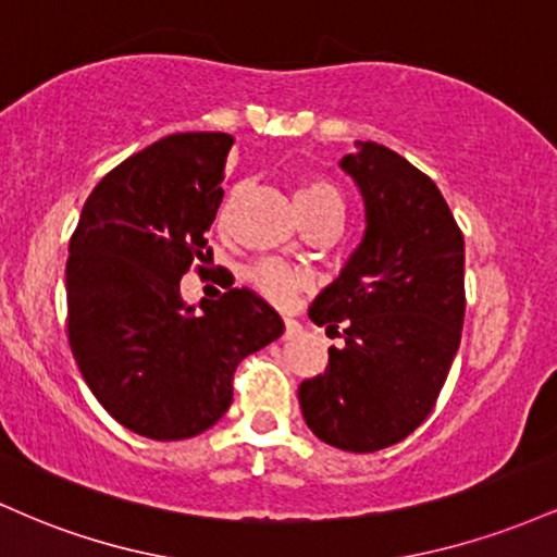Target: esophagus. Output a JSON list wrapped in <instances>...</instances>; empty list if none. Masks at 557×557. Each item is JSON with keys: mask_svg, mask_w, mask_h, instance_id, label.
I'll return each mask as SVG.
<instances>
[{"mask_svg": "<svg viewBox=\"0 0 557 557\" xmlns=\"http://www.w3.org/2000/svg\"><path fill=\"white\" fill-rule=\"evenodd\" d=\"M298 330H300V327H298L296 319H285V337H293Z\"/></svg>", "mask_w": 557, "mask_h": 557, "instance_id": "1", "label": "esophagus"}]
</instances>
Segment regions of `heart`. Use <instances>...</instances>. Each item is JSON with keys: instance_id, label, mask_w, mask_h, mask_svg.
<instances>
[{"instance_id": "b5f03b06", "label": "heart", "mask_w": 557, "mask_h": 557, "mask_svg": "<svg viewBox=\"0 0 557 557\" xmlns=\"http://www.w3.org/2000/svg\"><path fill=\"white\" fill-rule=\"evenodd\" d=\"M296 207L298 212H309V209H337V212H343V198L330 183L306 181L296 188ZM251 283L274 304L285 306L290 304L298 287L304 285V277L277 264V261H264V264L251 270Z\"/></svg>"}]
</instances>
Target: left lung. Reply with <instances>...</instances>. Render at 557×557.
<instances>
[{"instance_id": "obj_1", "label": "left lung", "mask_w": 557, "mask_h": 557, "mask_svg": "<svg viewBox=\"0 0 557 557\" xmlns=\"http://www.w3.org/2000/svg\"><path fill=\"white\" fill-rule=\"evenodd\" d=\"M341 170L359 188L363 235L309 317L343 345L298 385L322 443L374 453L430 417L463 327V235L443 194L408 159L356 140Z\"/></svg>"}]
</instances>
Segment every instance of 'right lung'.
I'll use <instances>...</instances> for the list:
<instances>
[{"label": "right lung", "mask_w": 557, "mask_h": 557, "mask_svg": "<svg viewBox=\"0 0 557 557\" xmlns=\"http://www.w3.org/2000/svg\"><path fill=\"white\" fill-rule=\"evenodd\" d=\"M227 133L159 138L101 177L70 238L67 335L96 400L149 440H188L233 403L246 356L285 324L248 287L183 300L220 209ZM209 257V251H207Z\"/></svg>", "instance_id": "right-lung-1"}]
</instances>
